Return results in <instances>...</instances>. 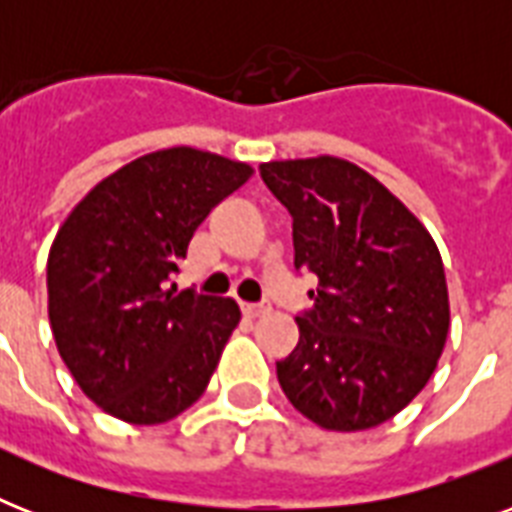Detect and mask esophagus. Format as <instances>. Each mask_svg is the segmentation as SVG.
Returning a JSON list of instances; mask_svg holds the SVG:
<instances>
[{
	"mask_svg": "<svg viewBox=\"0 0 512 512\" xmlns=\"http://www.w3.org/2000/svg\"><path fill=\"white\" fill-rule=\"evenodd\" d=\"M271 311V305L268 303H241V313L247 316V319H260L265 313Z\"/></svg>",
	"mask_w": 512,
	"mask_h": 512,
	"instance_id": "esophagus-1",
	"label": "esophagus"
}]
</instances>
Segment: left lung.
Listing matches in <instances>:
<instances>
[{
	"mask_svg": "<svg viewBox=\"0 0 512 512\" xmlns=\"http://www.w3.org/2000/svg\"><path fill=\"white\" fill-rule=\"evenodd\" d=\"M292 215L295 268L316 273L300 342L276 361L281 390L324 430H366L398 414L436 372L449 332L444 263L425 225L337 156L260 164Z\"/></svg>",
	"mask_w": 512,
	"mask_h": 512,
	"instance_id": "1",
	"label": "left lung"
}]
</instances>
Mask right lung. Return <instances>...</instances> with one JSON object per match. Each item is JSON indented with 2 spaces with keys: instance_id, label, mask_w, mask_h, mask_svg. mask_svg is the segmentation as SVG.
<instances>
[{
  "instance_id": "1",
  "label": "right lung",
  "mask_w": 512,
  "mask_h": 512,
  "mask_svg": "<svg viewBox=\"0 0 512 512\" xmlns=\"http://www.w3.org/2000/svg\"><path fill=\"white\" fill-rule=\"evenodd\" d=\"M252 167L180 146L124 164L60 225L47 311L84 396L116 420L159 425L207 390L241 319L231 297L177 292L172 276L209 209Z\"/></svg>"
}]
</instances>
